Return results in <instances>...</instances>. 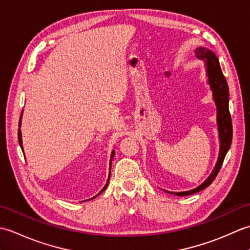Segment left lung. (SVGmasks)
Listing matches in <instances>:
<instances>
[{"label": "left lung", "mask_w": 250, "mask_h": 250, "mask_svg": "<svg viewBox=\"0 0 250 250\" xmlns=\"http://www.w3.org/2000/svg\"><path fill=\"white\" fill-rule=\"evenodd\" d=\"M195 54L200 60H203L205 63L206 74L207 77H208V83L211 91H213V98L217 106V125H218L220 149L218 160H217L213 172L209 175V177L203 184L200 185L199 187L189 191H184V192L167 191L168 193L178 196H185L199 192V191L208 187L214 182L217 174L220 171L222 163H224L227 152L230 149L232 142V121L229 111V87H228L225 75L222 74L218 58L216 57L213 51L205 48V47H199V48H196Z\"/></svg>", "instance_id": "1"}]
</instances>
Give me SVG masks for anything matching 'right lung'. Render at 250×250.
I'll use <instances>...</instances> for the list:
<instances>
[{"label": "right lung", "mask_w": 250, "mask_h": 250, "mask_svg": "<svg viewBox=\"0 0 250 250\" xmlns=\"http://www.w3.org/2000/svg\"><path fill=\"white\" fill-rule=\"evenodd\" d=\"M21 115H22V113H21ZM20 125H21V116H20V120H19V128H20ZM18 141H19V145H20V147H21V149H23V147H22V139H21V131H20V129H18ZM114 155H115V150H113V152H111V157H110V162H109V175H108V179H107V183H106V185L104 186V188L100 191V192L97 194V195H99V194H101L103 192V191L107 188V186H108V183H109V178H110V166H111V160H113V157H114ZM95 195V196H97ZM95 196H93V198H91V199H94ZM91 199H89V200H91Z\"/></svg>", "instance_id": "right-lung-1"}]
</instances>
